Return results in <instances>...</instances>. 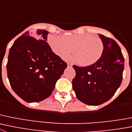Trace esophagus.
<instances>
[{"mask_svg": "<svg viewBox=\"0 0 132 132\" xmlns=\"http://www.w3.org/2000/svg\"><path fill=\"white\" fill-rule=\"evenodd\" d=\"M72 66V65L71 63H67V67H71Z\"/></svg>", "mask_w": 132, "mask_h": 132, "instance_id": "esophagus-1", "label": "esophagus"}]
</instances>
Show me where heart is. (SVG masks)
<instances>
[{
    "instance_id": "1",
    "label": "heart",
    "mask_w": 132,
    "mask_h": 132,
    "mask_svg": "<svg viewBox=\"0 0 132 132\" xmlns=\"http://www.w3.org/2000/svg\"><path fill=\"white\" fill-rule=\"evenodd\" d=\"M48 41L52 51L60 57L71 54L74 48L75 54L67 59L80 63L83 66L96 63L103 52L102 40L90 34L66 35L63 37L51 35L48 37Z\"/></svg>"
}]
</instances>
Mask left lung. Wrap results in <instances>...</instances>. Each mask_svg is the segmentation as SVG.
<instances>
[{
    "instance_id": "1",
    "label": "left lung",
    "mask_w": 132,
    "mask_h": 132,
    "mask_svg": "<svg viewBox=\"0 0 132 132\" xmlns=\"http://www.w3.org/2000/svg\"><path fill=\"white\" fill-rule=\"evenodd\" d=\"M103 44L101 58L86 67L73 65L72 84L77 99L88 105H99L115 94L122 80L124 59L115 40L99 34Z\"/></svg>"
}]
</instances>
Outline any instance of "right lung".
<instances>
[{"label":"right lung","mask_w":132,"mask_h":132,"mask_svg":"<svg viewBox=\"0 0 132 132\" xmlns=\"http://www.w3.org/2000/svg\"><path fill=\"white\" fill-rule=\"evenodd\" d=\"M48 33L37 30V40L27 31L10 50L8 80L15 94L26 102H38L48 97L67 68V63L53 52L46 42Z\"/></svg>","instance_id":"1"}]
</instances>
